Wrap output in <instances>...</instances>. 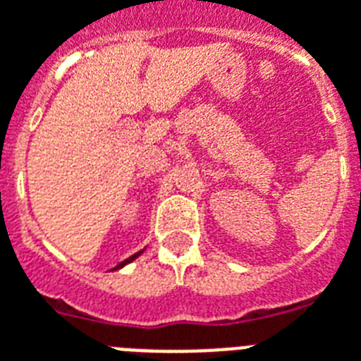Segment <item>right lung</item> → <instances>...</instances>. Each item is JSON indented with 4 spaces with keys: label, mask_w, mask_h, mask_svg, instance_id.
Here are the masks:
<instances>
[{
    "label": "right lung",
    "mask_w": 361,
    "mask_h": 361,
    "mask_svg": "<svg viewBox=\"0 0 361 361\" xmlns=\"http://www.w3.org/2000/svg\"><path fill=\"white\" fill-rule=\"evenodd\" d=\"M141 254H142V250H139V252H135V254H133V256H130V258H128V259H124V262H120V264L116 265V267H113V269H120V267H124L126 264H130V262H133V259H135L137 256H141Z\"/></svg>",
    "instance_id": "add662e5"
}]
</instances>
